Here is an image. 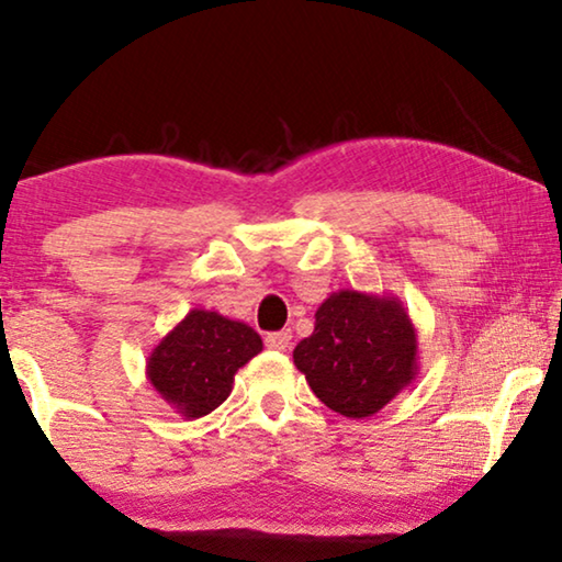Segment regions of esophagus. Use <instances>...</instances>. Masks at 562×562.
<instances>
[{
	"label": "esophagus",
	"instance_id": "34e87169",
	"mask_svg": "<svg viewBox=\"0 0 562 562\" xmlns=\"http://www.w3.org/2000/svg\"><path fill=\"white\" fill-rule=\"evenodd\" d=\"M266 348L286 352L291 348V333H289V329H281V333L266 335Z\"/></svg>",
	"mask_w": 562,
	"mask_h": 562
}]
</instances>
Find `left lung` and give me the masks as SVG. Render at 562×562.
<instances>
[{"instance_id": "8db88e82", "label": "left lung", "mask_w": 562, "mask_h": 562, "mask_svg": "<svg viewBox=\"0 0 562 562\" xmlns=\"http://www.w3.org/2000/svg\"><path fill=\"white\" fill-rule=\"evenodd\" d=\"M294 366L333 412L373 417L417 379V329L396 296L340 289L319 304Z\"/></svg>"}]
</instances>
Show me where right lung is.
<instances>
[{
    "mask_svg": "<svg viewBox=\"0 0 562 562\" xmlns=\"http://www.w3.org/2000/svg\"><path fill=\"white\" fill-rule=\"evenodd\" d=\"M263 350L250 325L210 310H191L148 356L145 375L183 419L217 409L233 391L235 373Z\"/></svg>",
    "mask_w": 562,
    "mask_h": 562,
    "instance_id": "right-lung-1",
    "label": "right lung"
}]
</instances>
